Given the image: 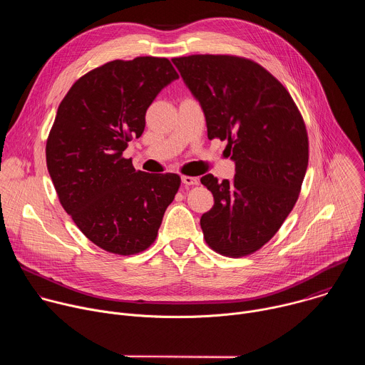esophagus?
Listing matches in <instances>:
<instances>
[{
	"mask_svg": "<svg viewBox=\"0 0 365 365\" xmlns=\"http://www.w3.org/2000/svg\"><path fill=\"white\" fill-rule=\"evenodd\" d=\"M182 183L183 186H190V185H197V178H192V176H182Z\"/></svg>",
	"mask_w": 365,
	"mask_h": 365,
	"instance_id": "34e87169",
	"label": "esophagus"
}]
</instances>
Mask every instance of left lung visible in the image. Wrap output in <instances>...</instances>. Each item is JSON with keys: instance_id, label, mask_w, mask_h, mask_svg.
<instances>
[{"instance_id": "left-lung-1", "label": "left lung", "mask_w": 365, "mask_h": 365, "mask_svg": "<svg viewBox=\"0 0 365 365\" xmlns=\"http://www.w3.org/2000/svg\"><path fill=\"white\" fill-rule=\"evenodd\" d=\"M199 102L207 138L227 140L232 180L200 178L214 206L200 217L203 237L224 255L242 257L279 231L299 197L309 143L286 88L264 68L235 56L172 59Z\"/></svg>"}]
</instances>
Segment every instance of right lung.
Returning <instances> with one entry per match:
<instances>
[{"label":"right lung","mask_w":365,"mask_h":365,"mask_svg":"<svg viewBox=\"0 0 365 365\" xmlns=\"http://www.w3.org/2000/svg\"><path fill=\"white\" fill-rule=\"evenodd\" d=\"M179 79L165 58L113 61L69 89L46 144L47 170L63 210L102 250L130 255L148 248L175 199V173L137 172L123 153L145 127L151 102Z\"/></svg>","instance_id":"add662e5"}]
</instances>
